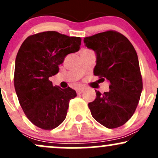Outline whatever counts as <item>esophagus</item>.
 Instances as JSON below:
<instances>
[{
	"instance_id": "34e87169",
	"label": "esophagus",
	"mask_w": 158,
	"mask_h": 158,
	"mask_svg": "<svg viewBox=\"0 0 158 158\" xmlns=\"http://www.w3.org/2000/svg\"><path fill=\"white\" fill-rule=\"evenodd\" d=\"M83 91H84V88H78V89H77V94H80L82 93Z\"/></svg>"
}]
</instances>
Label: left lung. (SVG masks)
I'll return each mask as SVG.
<instances>
[{
	"instance_id": "left-lung-1",
	"label": "left lung",
	"mask_w": 158,
	"mask_h": 158,
	"mask_svg": "<svg viewBox=\"0 0 158 158\" xmlns=\"http://www.w3.org/2000/svg\"><path fill=\"white\" fill-rule=\"evenodd\" d=\"M84 43L97 56L94 75L110 82L109 91L96 90L95 100L88 103L92 117L108 128L123 126L135 113L143 90L135 49L126 36L113 30L85 37Z\"/></svg>"
}]
</instances>
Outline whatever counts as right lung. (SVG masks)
Listing matches in <instances>:
<instances>
[{
	"label": "right lung",
	"mask_w": 158,
	"mask_h": 158,
	"mask_svg": "<svg viewBox=\"0 0 158 158\" xmlns=\"http://www.w3.org/2000/svg\"><path fill=\"white\" fill-rule=\"evenodd\" d=\"M80 37L56 31L27 37L15 59L14 85L29 120L44 130L56 128L66 118L69 102L77 97L70 87L53 86L49 78L59 73L65 56L80 48Z\"/></svg>",
	"instance_id": "obj_1"
}]
</instances>
